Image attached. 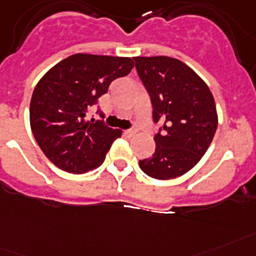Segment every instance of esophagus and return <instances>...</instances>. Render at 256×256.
I'll return each instance as SVG.
<instances>
[{
    "mask_svg": "<svg viewBox=\"0 0 256 256\" xmlns=\"http://www.w3.org/2000/svg\"><path fill=\"white\" fill-rule=\"evenodd\" d=\"M124 133H126V137H133L137 133V130L136 128H130V130H126Z\"/></svg>",
    "mask_w": 256,
    "mask_h": 256,
    "instance_id": "34e87169",
    "label": "esophagus"
}]
</instances>
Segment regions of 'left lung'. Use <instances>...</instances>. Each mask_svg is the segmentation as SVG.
I'll return each instance as SVG.
<instances>
[{"label":"left lung","mask_w":256,"mask_h":256,"mask_svg":"<svg viewBox=\"0 0 256 256\" xmlns=\"http://www.w3.org/2000/svg\"><path fill=\"white\" fill-rule=\"evenodd\" d=\"M137 73L150 95L156 152L138 162L146 175L160 180L178 178L191 170L208 150L218 118L213 95L184 62L168 56L133 57Z\"/></svg>","instance_id":"8db88e82"}]
</instances>
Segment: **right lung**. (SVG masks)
I'll use <instances>...</instances> for the list:
<instances>
[{"label":"right lung","mask_w":256,"mask_h":256,"mask_svg":"<svg viewBox=\"0 0 256 256\" xmlns=\"http://www.w3.org/2000/svg\"><path fill=\"white\" fill-rule=\"evenodd\" d=\"M133 66L130 57L76 54L40 78L30 103V124L38 145L54 166L82 174L103 164L122 130L103 120L86 122V114L110 84Z\"/></svg>","instance_id":"right-lung-1"}]
</instances>
